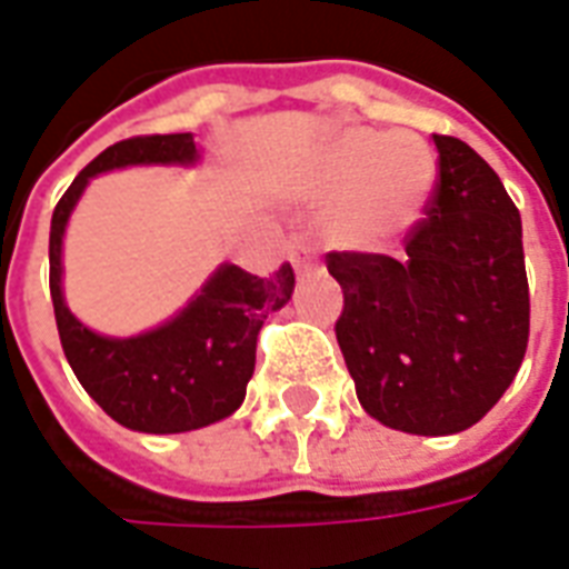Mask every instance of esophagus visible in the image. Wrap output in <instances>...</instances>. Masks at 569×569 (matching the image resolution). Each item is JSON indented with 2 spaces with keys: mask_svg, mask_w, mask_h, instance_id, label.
I'll use <instances>...</instances> for the list:
<instances>
[{
  "mask_svg": "<svg viewBox=\"0 0 569 569\" xmlns=\"http://www.w3.org/2000/svg\"><path fill=\"white\" fill-rule=\"evenodd\" d=\"M292 264H296L298 271H305V268H310V264H313V249H310L308 243H301V240H296V247H292Z\"/></svg>",
  "mask_w": 569,
  "mask_h": 569,
  "instance_id": "esophagus-1",
  "label": "esophagus"
}]
</instances>
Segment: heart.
Returning <instances> with one entry per match:
<instances>
[{
	"label": "heart",
	"instance_id": "b5f03b06",
	"mask_svg": "<svg viewBox=\"0 0 569 569\" xmlns=\"http://www.w3.org/2000/svg\"><path fill=\"white\" fill-rule=\"evenodd\" d=\"M439 163L415 133L345 130L320 154L313 191L332 200L326 228L341 247L387 249L408 234L436 188Z\"/></svg>",
	"mask_w": 569,
	"mask_h": 569
}]
</instances>
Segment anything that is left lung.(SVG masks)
Wrapping results in <instances>:
<instances>
[{"label":"left lung","mask_w":569,"mask_h":569,"mask_svg":"<svg viewBox=\"0 0 569 569\" xmlns=\"http://www.w3.org/2000/svg\"><path fill=\"white\" fill-rule=\"evenodd\" d=\"M439 182L406 261L329 252L345 289L335 322L359 406L411 436L463 432L521 369L530 335L521 216L490 163L432 133Z\"/></svg>","instance_id":"8db88e82"}]
</instances>
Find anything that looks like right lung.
Returning a JSON list of instances; mask_svg holds the SVG:
<instances>
[{"mask_svg":"<svg viewBox=\"0 0 569 569\" xmlns=\"http://www.w3.org/2000/svg\"><path fill=\"white\" fill-rule=\"evenodd\" d=\"M200 151L191 133H154L109 146L81 170L51 216V301L69 366L106 415L121 427L167 436L210 427L243 406L256 371V341L268 313L292 298L296 273L283 264L273 277H256L237 264H219L200 292L158 329L133 338H109L76 320L63 298V234L93 176L137 163L191 167Z\"/></svg>","mask_w":569,"mask_h":569,"instance_id":"obj_1","label":"right lung"}]
</instances>
